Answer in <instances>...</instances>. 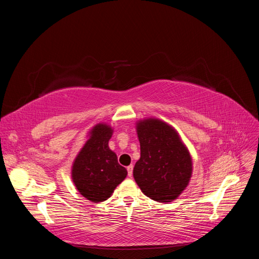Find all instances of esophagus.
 I'll return each mask as SVG.
<instances>
[{"label":"esophagus","mask_w":259,"mask_h":259,"mask_svg":"<svg viewBox=\"0 0 259 259\" xmlns=\"http://www.w3.org/2000/svg\"><path fill=\"white\" fill-rule=\"evenodd\" d=\"M133 168H134V166H133L132 164H131V165L127 166V174H128V177H132V175H133Z\"/></svg>","instance_id":"1"}]
</instances>
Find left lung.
<instances>
[{
  "label": "left lung",
  "mask_w": 259,
  "mask_h": 259,
  "mask_svg": "<svg viewBox=\"0 0 259 259\" xmlns=\"http://www.w3.org/2000/svg\"><path fill=\"white\" fill-rule=\"evenodd\" d=\"M140 159L133 175L140 190L151 200L168 203L176 200L189 185L192 158L178 132L160 119L136 122Z\"/></svg>",
  "instance_id": "left-lung-1"
}]
</instances>
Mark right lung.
<instances>
[{
  "label": "right lung",
  "instance_id": "obj_1",
  "mask_svg": "<svg viewBox=\"0 0 259 259\" xmlns=\"http://www.w3.org/2000/svg\"><path fill=\"white\" fill-rule=\"evenodd\" d=\"M113 128L98 123L88 135L85 144L76 154L71 167V177L84 198L94 203L111 197L117 185L127 175V170L117 162L116 154L109 148Z\"/></svg>",
  "mask_w": 259,
  "mask_h": 259
}]
</instances>
